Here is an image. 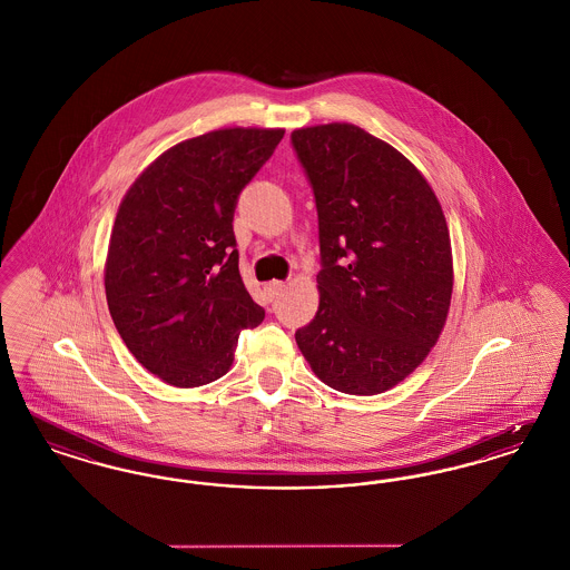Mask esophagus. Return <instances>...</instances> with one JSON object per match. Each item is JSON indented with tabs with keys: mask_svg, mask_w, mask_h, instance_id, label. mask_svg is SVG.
Instances as JSON below:
<instances>
[{
	"mask_svg": "<svg viewBox=\"0 0 570 570\" xmlns=\"http://www.w3.org/2000/svg\"><path fill=\"white\" fill-rule=\"evenodd\" d=\"M286 288V284L284 282H277V279H273L269 284H265V291H267V295L269 297L275 298L277 295H282V291Z\"/></svg>",
	"mask_w": 570,
	"mask_h": 570,
	"instance_id": "1",
	"label": "esophagus"
}]
</instances>
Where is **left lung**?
I'll return each mask as SVG.
<instances>
[{
	"instance_id": "1",
	"label": "left lung",
	"mask_w": 570,
	"mask_h": 570,
	"mask_svg": "<svg viewBox=\"0 0 570 570\" xmlns=\"http://www.w3.org/2000/svg\"><path fill=\"white\" fill-rule=\"evenodd\" d=\"M291 138L316 196L323 261L298 351L326 386L379 395L425 361L446 323V217L421 170L363 128L335 121Z\"/></svg>"
}]
</instances>
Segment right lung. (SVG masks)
I'll return each mask as SVG.
<instances>
[{
	"label": "right lung",
	"instance_id": "obj_1",
	"mask_svg": "<svg viewBox=\"0 0 570 570\" xmlns=\"http://www.w3.org/2000/svg\"><path fill=\"white\" fill-rule=\"evenodd\" d=\"M282 136L219 128L181 140L119 205L105 263L110 318L136 361L170 386L222 379L239 333L265 318L245 291L233 216Z\"/></svg>",
	"mask_w": 570,
	"mask_h": 570
}]
</instances>
